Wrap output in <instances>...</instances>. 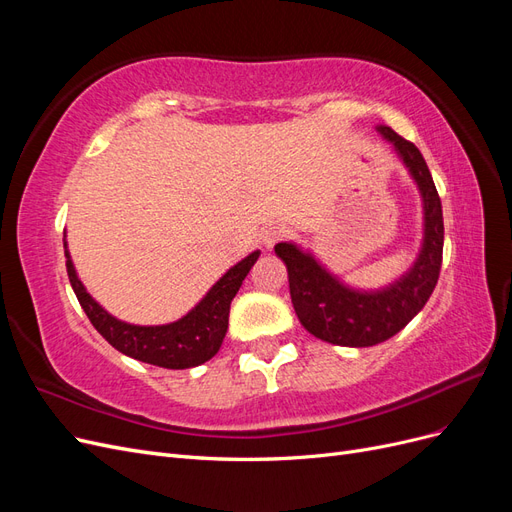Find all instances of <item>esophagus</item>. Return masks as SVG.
Returning a JSON list of instances; mask_svg holds the SVG:
<instances>
[{"instance_id": "esophagus-1", "label": "esophagus", "mask_w": 512, "mask_h": 512, "mask_svg": "<svg viewBox=\"0 0 512 512\" xmlns=\"http://www.w3.org/2000/svg\"><path fill=\"white\" fill-rule=\"evenodd\" d=\"M286 237V230L280 226H267L265 230L260 232V243L267 247V250H273V245L277 241H282Z\"/></svg>"}]
</instances>
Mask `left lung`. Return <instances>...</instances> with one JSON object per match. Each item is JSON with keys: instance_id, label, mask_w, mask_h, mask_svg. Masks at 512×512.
Masks as SVG:
<instances>
[{"instance_id": "8db88e82", "label": "left lung", "mask_w": 512, "mask_h": 512, "mask_svg": "<svg viewBox=\"0 0 512 512\" xmlns=\"http://www.w3.org/2000/svg\"><path fill=\"white\" fill-rule=\"evenodd\" d=\"M376 130L393 145L423 200V243L414 265L389 286L359 290L344 284L301 245L290 241L275 245V254L288 269L290 299L301 324L314 337L335 346L367 348L399 333L425 307L442 267V203L425 158L414 143L389 126H376Z\"/></svg>"}]
</instances>
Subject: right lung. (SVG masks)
Here are the masks:
<instances>
[{
	"label": "right lung",
	"mask_w": 512,
	"mask_h": 512,
	"mask_svg": "<svg viewBox=\"0 0 512 512\" xmlns=\"http://www.w3.org/2000/svg\"><path fill=\"white\" fill-rule=\"evenodd\" d=\"M64 250L72 290L96 331L121 354L166 369H190L218 354L228 331L230 303L260 256V250H256L230 267L183 318L156 327H141L108 314L79 280L66 239Z\"/></svg>",
	"instance_id": "obj_1"
}]
</instances>
